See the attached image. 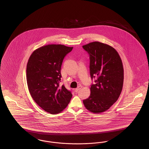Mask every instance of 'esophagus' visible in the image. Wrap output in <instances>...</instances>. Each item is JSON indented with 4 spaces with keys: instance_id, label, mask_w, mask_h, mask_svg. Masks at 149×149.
<instances>
[{
    "instance_id": "obj_1",
    "label": "esophagus",
    "mask_w": 149,
    "mask_h": 149,
    "mask_svg": "<svg viewBox=\"0 0 149 149\" xmlns=\"http://www.w3.org/2000/svg\"><path fill=\"white\" fill-rule=\"evenodd\" d=\"M81 88V86H80V85H79V86H78L77 88H76V89H75L74 91V92H78L80 89Z\"/></svg>"
}]
</instances>
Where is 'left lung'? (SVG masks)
<instances>
[{"instance_id": "8db88e82", "label": "left lung", "mask_w": 149, "mask_h": 149, "mask_svg": "<svg viewBox=\"0 0 149 149\" xmlns=\"http://www.w3.org/2000/svg\"><path fill=\"white\" fill-rule=\"evenodd\" d=\"M90 56V74L97 77L90 88L89 97L83 100L85 108L94 113L107 111L118 99L122 92L124 70L117 51L113 47L95 41L83 46Z\"/></svg>"}]
</instances>
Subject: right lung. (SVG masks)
Returning a JSON list of instances; mask_svg holds the SVG:
<instances>
[{"label":"right lung","mask_w":149,"mask_h":149,"mask_svg":"<svg viewBox=\"0 0 149 149\" xmlns=\"http://www.w3.org/2000/svg\"><path fill=\"white\" fill-rule=\"evenodd\" d=\"M72 49L47 45L35 50L29 58L26 70L29 92L36 103L50 113H60L71 100V92L59 84L64 57Z\"/></svg>","instance_id":"1"}]
</instances>
